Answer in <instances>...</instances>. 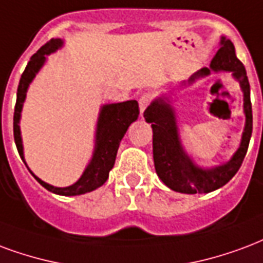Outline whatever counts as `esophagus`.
<instances>
[{
	"label": "esophagus",
	"instance_id": "obj_1",
	"mask_svg": "<svg viewBox=\"0 0 263 263\" xmlns=\"http://www.w3.org/2000/svg\"><path fill=\"white\" fill-rule=\"evenodd\" d=\"M152 102V96L149 95V93H143L141 96V99H139V110H141V116L143 114V111L146 110L147 106L151 104Z\"/></svg>",
	"mask_w": 263,
	"mask_h": 263
}]
</instances>
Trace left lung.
Listing matches in <instances>:
<instances>
[{
	"label": "left lung",
	"mask_w": 263,
	"mask_h": 263,
	"mask_svg": "<svg viewBox=\"0 0 263 263\" xmlns=\"http://www.w3.org/2000/svg\"><path fill=\"white\" fill-rule=\"evenodd\" d=\"M211 71H229L240 82L244 93L246 128L242 132L240 147L230 161L212 168H202L194 164L181 145L176 114L167 97H159L147 107L143 117L153 129V160L160 178L173 191L181 194H208L226 185L235 176L242 164L248 151L252 134V106L250 97V82L242 62L235 55L231 40L221 37L220 48L211 62V68H202L194 73L188 83H194L199 78L211 75Z\"/></svg>",
	"instance_id": "left-lung-1"
}]
</instances>
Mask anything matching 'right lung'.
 Segmentation results:
<instances>
[{
  "label": "right lung",
  "instance_id": "add662e5",
  "mask_svg": "<svg viewBox=\"0 0 263 263\" xmlns=\"http://www.w3.org/2000/svg\"><path fill=\"white\" fill-rule=\"evenodd\" d=\"M61 46V39H51L36 54H33L30 61L28 62V65L23 71L22 77H21L19 85H17L16 104H15V112H13V138H15L19 156L22 157L23 161H25V156H23L19 120H21V111H22L26 92H28V87L33 81V78L36 77V73L40 71L43 64L46 62V55L57 51ZM138 116H139V106H138L137 100L106 104V106L102 107L100 114H99V120H97L96 145H95L92 160L89 163V166L86 167L82 177L75 184L65 186V188H58V186H52L47 182H44L32 173L33 177L46 190L54 192V194H58V195L73 196L95 191L96 188L102 186L108 178V173L116 163L117 151L120 146V142L125 135L128 126L131 125L134 121H137ZM25 164H26V161H25Z\"/></svg>",
  "mask_w": 263,
  "mask_h": 263
}]
</instances>
